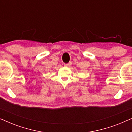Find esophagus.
I'll list each match as a JSON object with an SVG mask.
<instances>
[{"instance_id":"1","label":"esophagus","mask_w":132,"mask_h":132,"mask_svg":"<svg viewBox=\"0 0 132 132\" xmlns=\"http://www.w3.org/2000/svg\"><path fill=\"white\" fill-rule=\"evenodd\" d=\"M71 62H69V63H68V64H64V66L65 67H70V65H71Z\"/></svg>"}]
</instances>
